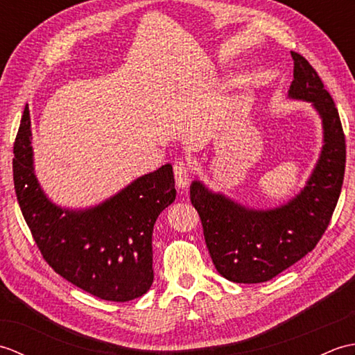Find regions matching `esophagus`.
Here are the masks:
<instances>
[{
  "mask_svg": "<svg viewBox=\"0 0 355 355\" xmlns=\"http://www.w3.org/2000/svg\"><path fill=\"white\" fill-rule=\"evenodd\" d=\"M173 175H175V182L180 189H184L191 182V168L189 164L184 162H177L173 164Z\"/></svg>",
  "mask_w": 355,
  "mask_h": 355,
  "instance_id": "obj_1",
  "label": "esophagus"
}]
</instances>
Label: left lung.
Returning a JSON list of instances; mask_svg holds the SVG:
<instances>
[{
	"mask_svg": "<svg viewBox=\"0 0 355 355\" xmlns=\"http://www.w3.org/2000/svg\"><path fill=\"white\" fill-rule=\"evenodd\" d=\"M294 61L290 99L305 101L319 112L323 146L306 186L275 209L245 207L198 180L191 184L214 266L236 284L266 282L310 253L325 233L340 197L346 145L338 111L319 74L306 59L291 51Z\"/></svg>",
	"mask_w": 355,
	"mask_h": 355,
	"instance_id": "1",
	"label": "left lung"
}]
</instances>
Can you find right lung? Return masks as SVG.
I'll return each instance as SVG.
<instances>
[{
    "label": "right lung",
    "instance_id": "1",
    "mask_svg": "<svg viewBox=\"0 0 355 355\" xmlns=\"http://www.w3.org/2000/svg\"><path fill=\"white\" fill-rule=\"evenodd\" d=\"M13 183L22 216L49 266L93 296L128 302L154 281L153 230L175 200L171 164L141 175L114 197L88 209L56 206L37 183L30 112L13 145Z\"/></svg>",
    "mask_w": 355,
    "mask_h": 355
}]
</instances>
